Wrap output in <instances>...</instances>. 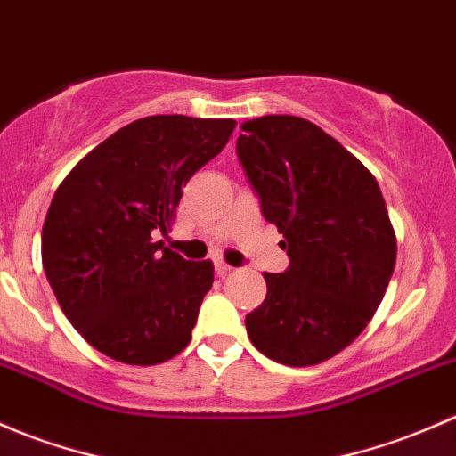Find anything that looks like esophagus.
I'll return each instance as SVG.
<instances>
[{
	"instance_id": "34e87169",
	"label": "esophagus",
	"mask_w": 456,
	"mask_h": 456,
	"mask_svg": "<svg viewBox=\"0 0 456 456\" xmlns=\"http://www.w3.org/2000/svg\"><path fill=\"white\" fill-rule=\"evenodd\" d=\"M216 273H218L220 277H224V275H229V273L233 271V266H229L227 262H223V260H216Z\"/></svg>"
}]
</instances>
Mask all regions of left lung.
<instances>
[{"label":"left lung","mask_w":456,"mask_h":456,"mask_svg":"<svg viewBox=\"0 0 456 456\" xmlns=\"http://www.w3.org/2000/svg\"><path fill=\"white\" fill-rule=\"evenodd\" d=\"M240 128L238 159L290 260L265 273L266 299L244 319L247 334L271 361L316 365L365 330L389 286L397 247L385 199L371 172L308 119L265 115Z\"/></svg>","instance_id":"obj_1"}]
</instances>
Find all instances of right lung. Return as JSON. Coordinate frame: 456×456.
I'll use <instances>...</instances> for the list:
<instances>
[{"instance_id": "add662e5", "label": "right lung", "mask_w": 456, "mask_h": 456, "mask_svg": "<svg viewBox=\"0 0 456 456\" xmlns=\"http://www.w3.org/2000/svg\"><path fill=\"white\" fill-rule=\"evenodd\" d=\"M233 128V119L188 115L135 119L56 190L43 223V271L69 323L113 361L157 365L190 343L214 266L152 236H166L183 185Z\"/></svg>"}]
</instances>
